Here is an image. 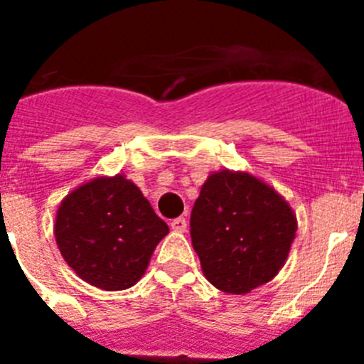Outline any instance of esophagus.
I'll use <instances>...</instances> for the list:
<instances>
[{
	"label": "esophagus",
	"mask_w": 364,
	"mask_h": 364,
	"mask_svg": "<svg viewBox=\"0 0 364 364\" xmlns=\"http://www.w3.org/2000/svg\"><path fill=\"white\" fill-rule=\"evenodd\" d=\"M171 228L175 231H180V233H184V231H188V220H186L184 217L175 218V220H171Z\"/></svg>",
	"instance_id": "1"
}]
</instances>
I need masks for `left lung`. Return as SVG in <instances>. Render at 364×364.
<instances>
[{"label":"left lung","mask_w":364,"mask_h":364,"mask_svg":"<svg viewBox=\"0 0 364 364\" xmlns=\"http://www.w3.org/2000/svg\"><path fill=\"white\" fill-rule=\"evenodd\" d=\"M297 217L275 188L246 171L211 173L191 211V242L204 277L226 294H247L284 266Z\"/></svg>","instance_id":"1"}]
</instances>
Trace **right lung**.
I'll return each mask as SVG.
<instances>
[{
  "mask_svg": "<svg viewBox=\"0 0 364 364\" xmlns=\"http://www.w3.org/2000/svg\"><path fill=\"white\" fill-rule=\"evenodd\" d=\"M169 233L149 200L125 175L96 176L62 200L54 237L82 281L117 291L136 284Z\"/></svg>",
  "mask_w": 364,
  "mask_h": 364,
  "instance_id": "right-lung-1",
  "label": "right lung"
}]
</instances>
